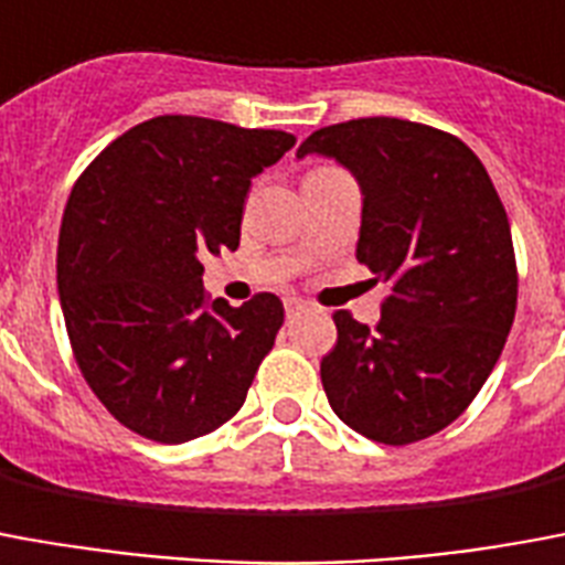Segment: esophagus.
Listing matches in <instances>:
<instances>
[{"label": "esophagus", "instance_id": "1", "mask_svg": "<svg viewBox=\"0 0 565 565\" xmlns=\"http://www.w3.org/2000/svg\"><path fill=\"white\" fill-rule=\"evenodd\" d=\"M284 311H287V317H296L302 315V311H308V305H305L299 296H287V299H284Z\"/></svg>", "mask_w": 565, "mask_h": 565}]
</instances>
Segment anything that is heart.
Segmentation results:
<instances>
[{
  "label": "heart",
  "instance_id": "heart-1",
  "mask_svg": "<svg viewBox=\"0 0 565 565\" xmlns=\"http://www.w3.org/2000/svg\"><path fill=\"white\" fill-rule=\"evenodd\" d=\"M320 170H323V167H320Z\"/></svg>",
  "mask_w": 565,
  "mask_h": 565
}]
</instances>
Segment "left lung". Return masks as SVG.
<instances>
[{"instance_id":"1","label":"left lung","mask_w":565,"mask_h":565,"mask_svg":"<svg viewBox=\"0 0 565 565\" xmlns=\"http://www.w3.org/2000/svg\"><path fill=\"white\" fill-rule=\"evenodd\" d=\"M305 154L356 177V260L388 284L374 329L335 315L338 341L320 362L326 398L367 440H425L470 407L515 320L503 203L473 149L431 125L350 119L311 134Z\"/></svg>"}]
</instances>
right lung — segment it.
I'll return each instance as SVG.
<instances>
[{
    "instance_id": "right-lung-1",
    "label": "right lung",
    "mask_w": 565,
    "mask_h": 565,
    "mask_svg": "<svg viewBox=\"0 0 565 565\" xmlns=\"http://www.w3.org/2000/svg\"><path fill=\"white\" fill-rule=\"evenodd\" d=\"M294 134L154 116L116 137L71 191L56 284L83 377L154 443L215 431L245 404L284 323L275 294L209 302L203 257L236 250L250 179Z\"/></svg>"
}]
</instances>
